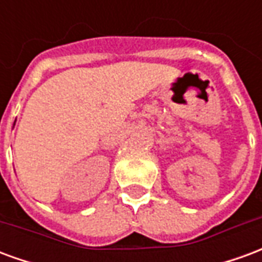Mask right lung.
Masks as SVG:
<instances>
[{
	"label": "right lung",
	"mask_w": 262,
	"mask_h": 262,
	"mask_svg": "<svg viewBox=\"0 0 262 262\" xmlns=\"http://www.w3.org/2000/svg\"><path fill=\"white\" fill-rule=\"evenodd\" d=\"M14 125H15V123H14Z\"/></svg>",
	"instance_id": "obj_1"
}]
</instances>
